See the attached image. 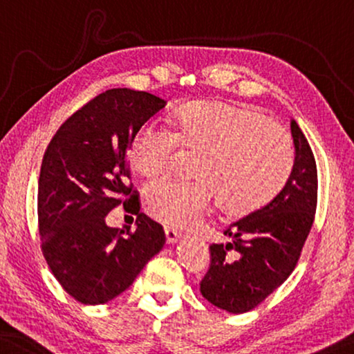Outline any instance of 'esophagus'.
I'll list each match as a JSON object with an SVG mask.
<instances>
[{
  "label": "esophagus",
  "mask_w": 354,
  "mask_h": 354,
  "mask_svg": "<svg viewBox=\"0 0 354 354\" xmlns=\"http://www.w3.org/2000/svg\"><path fill=\"white\" fill-rule=\"evenodd\" d=\"M165 234H167V243L168 244H174L178 241V239L181 238V233L176 232V230H173V228L165 230Z\"/></svg>",
  "instance_id": "obj_1"
}]
</instances>
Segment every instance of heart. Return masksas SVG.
Returning a JSON list of instances; mask_svg holds the SVG:
<instances>
[{"instance_id": "1", "label": "heart", "mask_w": 354, "mask_h": 354, "mask_svg": "<svg viewBox=\"0 0 354 354\" xmlns=\"http://www.w3.org/2000/svg\"><path fill=\"white\" fill-rule=\"evenodd\" d=\"M178 147L197 152L194 181L162 178L145 187L150 216L189 230L209 214L215 197L232 215H248L270 202L295 163L290 136L252 106L187 103L174 113L171 129L147 122L131 140L129 163L140 176H158Z\"/></svg>"}]
</instances>
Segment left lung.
I'll use <instances>...</instances> for the list:
<instances>
[{
  "label": "left lung",
  "mask_w": 354,
  "mask_h": 354,
  "mask_svg": "<svg viewBox=\"0 0 354 354\" xmlns=\"http://www.w3.org/2000/svg\"><path fill=\"white\" fill-rule=\"evenodd\" d=\"M295 163L283 189L267 205L225 230L233 239L212 244L201 293L216 308L243 314L261 304L295 270L317 207V167L308 139L291 120ZM230 250L237 252L232 261Z\"/></svg>",
  "instance_id": "obj_1"
}]
</instances>
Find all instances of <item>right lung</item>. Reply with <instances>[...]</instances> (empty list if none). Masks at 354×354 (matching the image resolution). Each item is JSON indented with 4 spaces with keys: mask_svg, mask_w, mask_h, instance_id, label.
Returning <instances> with one entry per match:
<instances>
[{
    "mask_svg": "<svg viewBox=\"0 0 354 354\" xmlns=\"http://www.w3.org/2000/svg\"><path fill=\"white\" fill-rule=\"evenodd\" d=\"M167 102L149 92L110 88L69 116L41 160V251L59 285L82 304H105L128 290L165 244L163 226L140 214L129 185L136 133ZM118 205L138 215L134 232L106 225Z\"/></svg>",
    "mask_w": 354,
    "mask_h": 354,
    "instance_id": "add662e5",
    "label": "right lung"
}]
</instances>
